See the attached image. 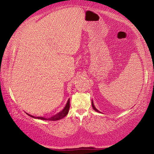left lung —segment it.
<instances>
[{
  "mask_svg": "<svg viewBox=\"0 0 154 154\" xmlns=\"http://www.w3.org/2000/svg\"><path fill=\"white\" fill-rule=\"evenodd\" d=\"M92 107H93V109H94V110H95L96 111H97V112H99V113H101V112H100L98 110H97V109H96L94 105V103H93V101H92Z\"/></svg>",
  "mask_w": 154,
  "mask_h": 154,
  "instance_id": "obj_1",
  "label": "left lung"
}]
</instances>
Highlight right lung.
<instances>
[{
  "mask_svg": "<svg viewBox=\"0 0 154 154\" xmlns=\"http://www.w3.org/2000/svg\"><path fill=\"white\" fill-rule=\"evenodd\" d=\"M70 108V99H69L67 101V103L66 106H64V108L62 109V111H61L60 112H59L58 113H57L55 116L51 117L49 118H43V117H35L31 116L30 114H28V116L32 117L33 118H36V119H42V120H49V121H56V120H59V119H62L63 118H64L65 116H66L69 113V110Z\"/></svg>",
  "mask_w": 154,
  "mask_h": 154,
  "instance_id": "add662e5",
  "label": "right lung"
}]
</instances>
